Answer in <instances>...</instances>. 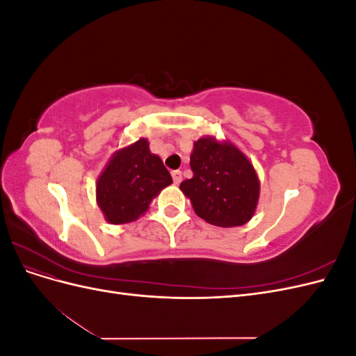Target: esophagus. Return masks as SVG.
Returning a JSON list of instances; mask_svg holds the SVG:
<instances>
[{
	"instance_id": "1",
	"label": "esophagus",
	"mask_w": 356,
	"mask_h": 356,
	"mask_svg": "<svg viewBox=\"0 0 356 356\" xmlns=\"http://www.w3.org/2000/svg\"><path fill=\"white\" fill-rule=\"evenodd\" d=\"M170 175H172V178H174V182H175V184H179V182L182 181V174H181V170H172V172H170Z\"/></svg>"
}]
</instances>
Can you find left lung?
I'll use <instances>...</instances> for the list:
<instances>
[{"label": "left lung", "instance_id": "left-lung-1", "mask_svg": "<svg viewBox=\"0 0 356 356\" xmlns=\"http://www.w3.org/2000/svg\"><path fill=\"white\" fill-rule=\"evenodd\" d=\"M193 177L179 188L200 218L218 227H236L252 218L260 182L246 156L230 143L200 138L190 156Z\"/></svg>", "mask_w": 356, "mask_h": 356}]
</instances>
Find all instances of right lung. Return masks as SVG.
I'll use <instances>...</instances> for the list:
<instances>
[{"label": "right lung", "mask_w": 356, "mask_h": 356, "mask_svg": "<svg viewBox=\"0 0 356 356\" xmlns=\"http://www.w3.org/2000/svg\"><path fill=\"white\" fill-rule=\"evenodd\" d=\"M172 184L163 161L152 154L147 139H139L113 156L96 184V199L111 224L139 218L161 188Z\"/></svg>", "instance_id": "right-lung-1"}]
</instances>
